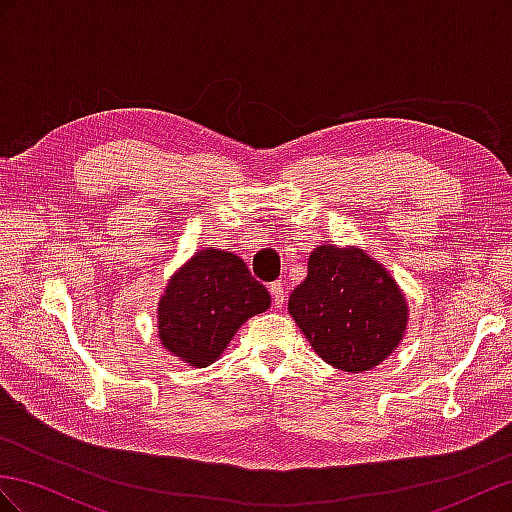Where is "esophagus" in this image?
<instances>
[{
    "mask_svg": "<svg viewBox=\"0 0 512 512\" xmlns=\"http://www.w3.org/2000/svg\"><path fill=\"white\" fill-rule=\"evenodd\" d=\"M270 296H272V305L277 309L285 305V287L281 283H270Z\"/></svg>",
    "mask_w": 512,
    "mask_h": 512,
    "instance_id": "1",
    "label": "esophagus"
}]
</instances>
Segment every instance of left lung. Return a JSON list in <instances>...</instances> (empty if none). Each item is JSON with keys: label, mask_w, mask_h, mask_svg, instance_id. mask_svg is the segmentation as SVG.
I'll return each instance as SVG.
<instances>
[{"label": "left lung", "mask_w": 512, "mask_h": 512, "mask_svg": "<svg viewBox=\"0 0 512 512\" xmlns=\"http://www.w3.org/2000/svg\"><path fill=\"white\" fill-rule=\"evenodd\" d=\"M307 279L290 296V316L311 348L342 372H365L391 355L409 307L389 272L361 248L318 246Z\"/></svg>", "instance_id": "obj_1"}]
</instances>
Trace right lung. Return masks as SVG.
I'll use <instances>...</instances> for the list:
<instances>
[{"label":"right lung","instance_id":"1","mask_svg":"<svg viewBox=\"0 0 512 512\" xmlns=\"http://www.w3.org/2000/svg\"><path fill=\"white\" fill-rule=\"evenodd\" d=\"M268 307V290L238 255L203 248L168 281L157 305V333L170 355L207 368L240 326Z\"/></svg>","mask_w":512,"mask_h":512}]
</instances>
